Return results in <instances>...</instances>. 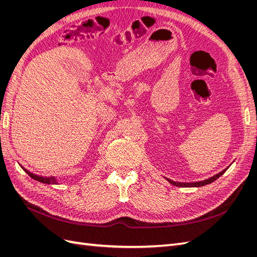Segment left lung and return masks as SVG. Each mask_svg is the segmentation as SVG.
<instances>
[{
	"label": "left lung",
	"instance_id": "obj_1",
	"mask_svg": "<svg viewBox=\"0 0 257 257\" xmlns=\"http://www.w3.org/2000/svg\"><path fill=\"white\" fill-rule=\"evenodd\" d=\"M224 172H225V170H223V172H221V173H219V174H216L215 176H213V177H211V178L206 179V180L199 181V182H185V183H184V182H175V181H173V180H170V179H167V181H168L169 183H172L173 185L180 186V188H194V186H203V185L209 184V183L213 182L214 180H216L217 178L221 177V176L224 174Z\"/></svg>",
	"mask_w": 257,
	"mask_h": 257
}]
</instances>
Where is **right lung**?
<instances>
[{
	"label": "right lung",
	"instance_id": "add662e5",
	"mask_svg": "<svg viewBox=\"0 0 257 257\" xmlns=\"http://www.w3.org/2000/svg\"><path fill=\"white\" fill-rule=\"evenodd\" d=\"M25 172L31 177V178H33L34 180H37V181H40V182H42V183H46V184H58V180L54 177H41V176H37V175H35V174H32V173H30L29 170H27V169H25Z\"/></svg>",
	"mask_w": 257,
	"mask_h": 257
}]
</instances>
